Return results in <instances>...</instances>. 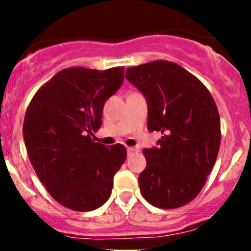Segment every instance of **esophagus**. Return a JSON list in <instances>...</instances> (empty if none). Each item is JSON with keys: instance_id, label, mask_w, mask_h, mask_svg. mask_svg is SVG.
I'll use <instances>...</instances> for the list:
<instances>
[{"instance_id": "1", "label": "esophagus", "mask_w": 251, "mask_h": 251, "mask_svg": "<svg viewBox=\"0 0 251 251\" xmlns=\"http://www.w3.org/2000/svg\"><path fill=\"white\" fill-rule=\"evenodd\" d=\"M136 151H137V149L133 148V147H128V148H127L128 155H131V154H132V153H136Z\"/></svg>"}]
</instances>
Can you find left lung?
Returning a JSON list of instances; mask_svg holds the SVG:
<instances>
[{
	"label": "left lung",
	"mask_w": 251,
	"mask_h": 251,
	"mask_svg": "<svg viewBox=\"0 0 251 251\" xmlns=\"http://www.w3.org/2000/svg\"><path fill=\"white\" fill-rule=\"evenodd\" d=\"M126 78L146 97L147 128L163 135L158 147L143 149L142 196L160 209L183 206L201 191L219 154L221 128L214 98L201 80L168 60L127 68Z\"/></svg>",
	"instance_id": "8db88e82"
}]
</instances>
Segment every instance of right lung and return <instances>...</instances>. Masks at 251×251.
<instances>
[{"label":"right lung","mask_w":251,"mask_h":251,"mask_svg":"<svg viewBox=\"0 0 251 251\" xmlns=\"http://www.w3.org/2000/svg\"><path fill=\"white\" fill-rule=\"evenodd\" d=\"M124 67L60 70L32 97L23 136L27 156L54 201L91 211L109 199L113 178L126 160L123 144L93 142L104 103L124 81Z\"/></svg>","instance_id":"add662e5"}]
</instances>
